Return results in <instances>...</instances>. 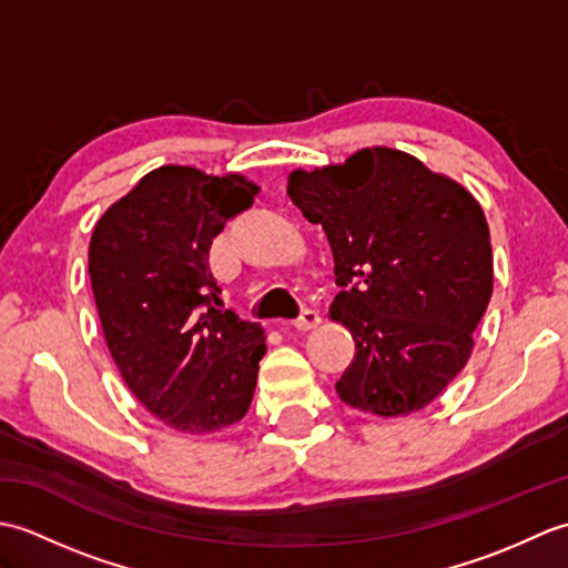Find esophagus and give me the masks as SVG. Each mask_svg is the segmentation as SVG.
<instances>
[{"label":"esophagus","mask_w":568,"mask_h":568,"mask_svg":"<svg viewBox=\"0 0 568 568\" xmlns=\"http://www.w3.org/2000/svg\"><path fill=\"white\" fill-rule=\"evenodd\" d=\"M320 322H322L320 312H315V310H305L303 315H300V317L293 322V327H295V329H300V332H310V329H315Z\"/></svg>","instance_id":"esophagus-1"}]
</instances>
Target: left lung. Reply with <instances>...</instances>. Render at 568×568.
I'll use <instances>...</instances> for the list:
<instances>
[{
  "mask_svg": "<svg viewBox=\"0 0 568 568\" xmlns=\"http://www.w3.org/2000/svg\"><path fill=\"white\" fill-rule=\"evenodd\" d=\"M287 195L329 239L342 287L329 317L356 342L336 393L378 417L417 413L466 366L490 303L484 210L456 180L385 146L293 171Z\"/></svg>",
  "mask_w": 568,
  "mask_h": 568,
  "instance_id": "obj_1",
  "label": "left lung"
}]
</instances>
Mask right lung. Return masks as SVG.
<instances>
[{
	"label": "right lung",
	"mask_w": 568,
	"mask_h": 568,
	"mask_svg": "<svg viewBox=\"0 0 568 568\" xmlns=\"http://www.w3.org/2000/svg\"><path fill=\"white\" fill-rule=\"evenodd\" d=\"M258 185L161 165L94 224L90 283L104 342L129 390L153 417L210 434L246 415L265 334L222 310L210 246Z\"/></svg>",
	"instance_id": "right-lung-1"
}]
</instances>
